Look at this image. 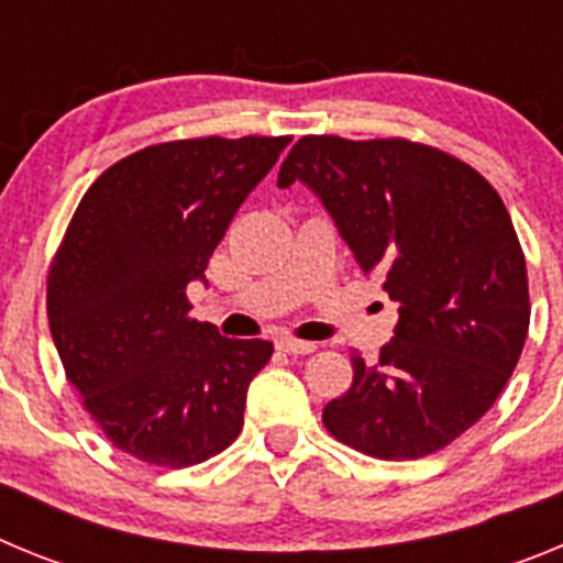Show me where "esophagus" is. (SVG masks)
I'll return each instance as SVG.
<instances>
[{"label":"esophagus","mask_w":563,"mask_h":563,"mask_svg":"<svg viewBox=\"0 0 563 563\" xmlns=\"http://www.w3.org/2000/svg\"><path fill=\"white\" fill-rule=\"evenodd\" d=\"M278 350L287 352V355H310V352H316V343L296 341V338H282V341H278Z\"/></svg>","instance_id":"34e87169"}]
</instances>
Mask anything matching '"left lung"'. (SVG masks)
I'll use <instances>...</instances> for the list:
<instances>
[{
  "label": "left lung",
  "mask_w": 563,
  "mask_h": 563,
  "mask_svg": "<svg viewBox=\"0 0 563 563\" xmlns=\"http://www.w3.org/2000/svg\"><path fill=\"white\" fill-rule=\"evenodd\" d=\"M310 188L366 276L397 301L380 361L352 355V386L327 402L332 437L417 460L485 417L514 375L530 324L527 265L494 186L409 141L301 137L278 188Z\"/></svg>",
  "instance_id": "left-lung-1"
}]
</instances>
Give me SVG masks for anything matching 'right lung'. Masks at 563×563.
Listing matches in <instances>:
<instances>
[{
	"mask_svg": "<svg viewBox=\"0 0 563 563\" xmlns=\"http://www.w3.org/2000/svg\"><path fill=\"white\" fill-rule=\"evenodd\" d=\"M290 137L148 146L84 194L47 278L49 332L67 380L114 449L197 465L242 431L271 341L225 338L188 316L233 213Z\"/></svg>",
	"mask_w": 563,
	"mask_h": 563,
	"instance_id": "add662e5",
	"label": "right lung"
}]
</instances>
